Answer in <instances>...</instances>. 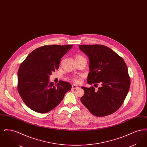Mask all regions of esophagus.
<instances>
[{
	"label": "esophagus",
	"mask_w": 147,
	"mask_h": 147,
	"mask_svg": "<svg viewBox=\"0 0 147 147\" xmlns=\"http://www.w3.org/2000/svg\"><path fill=\"white\" fill-rule=\"evenodd\" d=\"M71 88L73 89H78V88H79V87L77 86V85H73L72 86H71Z\"/></svg>",
	"instance_id": "esophagus-1"
}]
</instances>
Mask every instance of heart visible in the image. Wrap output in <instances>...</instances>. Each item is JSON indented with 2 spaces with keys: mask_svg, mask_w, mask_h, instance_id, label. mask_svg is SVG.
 <instances>
[{
  "mask_svg": "<svg viewBox=\"0 0 147 147\" xmlns=\"http://www.w3.org/2000/svg\"><path fill=\"white\" fill-rule=\"evenodd\" d=\"M84 57H83V56H81V55H77L76 56V59H80V58H84ZM71 80L74 82L75 83H77V84H79L80 83V79L78 77H72L71 78Z\"/></svg>",
  "mask_w": 147,
  "mask_h": 147,
  "instance_id": "b5f03b06",
  "label": "heart"
}]
</instances>
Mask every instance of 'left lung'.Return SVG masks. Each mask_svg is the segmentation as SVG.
Masks as SVG:
<instances>
[{
    "instance_id": "obj_1",
    "label": "left lung",
    "mask_w": 147,
    "mask_h": 147,
    "mask_svg": "<svg viewBox=\"0 0 147 147\" xmlns=\"http://www.w3.org/2000/svg\"><path fill=\"white\" fill-rule=\"evenodd\" d=\"M79 49L89 58L87 82L98 87H82L84 95L82 104L92 115L104 117L116 112L123 103L131 81L123 58L112 49L101 45H79Z\"/></svg>"
}]
</instances>
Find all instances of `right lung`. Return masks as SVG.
<instances>
[{
  "label": "right lung",
  "mask_w": 147,
  "mask_h": 147,
  "mask_svg": "<svg viewBox=\"0 0 147 147\" xmlns=\"http://www.w3.org/2000/svg\"><path fill=\"white\" fill-rule=\"evenodd\" d=\"M71 45H46L34 50L21 63L18 73V91L24 102L38 113H47L63 100L71 85L62 80L49 83V76L59 68L62 57Z\"/></svg>",
  "instance_id": "right-lung-1"
}]
</instances>
